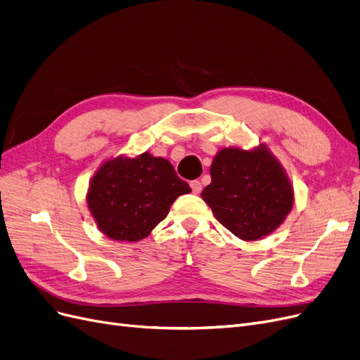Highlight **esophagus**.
Listing matches in <instances>:
<instances>
[{
    "label": "esophagus",
    "mask_w": 360,
    "mask_h": 360,
    "mask_svg": "<svg viewBox=\"0 0 360 360\" xmlns=\"http://www.w3.org/2000/svg\"><path fill=\"white\" fill-rule=\"evenodd\" d=\"M191 188H192L193 193H200L201 189H202V184H201L200 180H192L191 181Z\"/></svg>",
    "instance_id": "1"
}]
</instances>
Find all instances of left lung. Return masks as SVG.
Segmentation results:
<instances>
[{
	"mask_svg": "<svg viewBox=\"0 0 360 360\" xmlns=\"http://www.w3.org/2000/svg\"><path fill=\"white\" fill-rule=\"evenodd\" d=\"M210 176L202 200L216 219L243 240H257L275 231L291 210V184L264 147L254 151L221 150Z\"/></svg>",
	"mask_w": 360,
	"mask_h": 360,
	"instance_id": "obj_1",
	"label": "left lung"
}]
</instances>
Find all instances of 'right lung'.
<instances>
[{"label":"right lung","mask_w":360,"mask_h":360,"mask_svg":"<svg viewBox=\"0 0 360 360\" xmlns=\"http://www.w3.org/2000/svg\"><path fill=\"white\" fill-rule=\"evenodd\" d=\"M171 163L148 153L108 160L91 180L86 202L103 234L136 242L167 217L171 204L189 193Z\"/></svg>","instance_id":"right-lung-1"}]
</instances>
